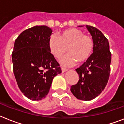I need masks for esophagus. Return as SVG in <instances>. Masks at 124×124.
I'll use <instances>...</instances> for the list:
<instances>
[{
  "mask_svg": "<svg viewBox=\"0 0 124 124\" xmlns=\"http://www.w3.org/2000/svg\"><path fill=\"white\" fill-rule=\"evenodd\" d=\"M68 71V69H66V68H62V73H64V72H66Z\"/></svg>",
  "mask_w": 124,
  "mask_h": 124,
  "instance_id": "34e87169",
  "label": "esophagus"
}]
</instances>
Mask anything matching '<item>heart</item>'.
Returning a JSON list of instances; mask_svg holds the SVG:
<instances>
[{"instance_id": "heart-1", "label": "heart", "mask_w": 124, "mask_h": 124, "mask_svg": "<svg viewBox=\"0 0 124 124\" xmlns=\"http://www.w3.org/2000/svg\"><path fill=\"white\" fill-rule=\"evenodd\" d=\"M48 46L50 52L56 59L62 57L67 48L68 53L60 62L63 66H71L77 61L82 63L90 57L94 49V40L81 30L70 28L60 33L58 37L51 35Z\"/></svg>"}]
</instances>
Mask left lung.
Wrapping results in <instances>:
<instances>
[{
    "label": "left lung",
    "mask_w": 124,
    "mask_h": 124,
    "mask_svg": "<svg viewBox=\"0 0 124 124\" xmlns=\"http://www.w3.org/2000/svg\"><path fill=\"white\" fill-rule=\"evenodd\" d=\"M94 40V49L91 56L76 69L79 80L71 87L76 98L91 100L98 96L108 84L109 78L111 53L107 38L97 28L86 26Z\"/></svg>",
    "instance_id": "left-lung-1"
}]
</instances>
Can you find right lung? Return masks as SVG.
Here are the masks:
<instances>
[{
	"label": "right lung",
	"mask_w": 124,
	"mask_h": 124,
	"mask_svg": "<svg viewBox=\"0 0 124 124\" xmlns=\"http://www.w3.org/2000/svg\"><path fill=\"white\" fill-rule=\"evenodd\" d=\"M51 33L47 26H36L24 30L15 42L13 73L21 92L30 100L45 98L53 78L62 72L49 49Z\"/></svg>",
	"instance_id": "1"
}]
</instances>
